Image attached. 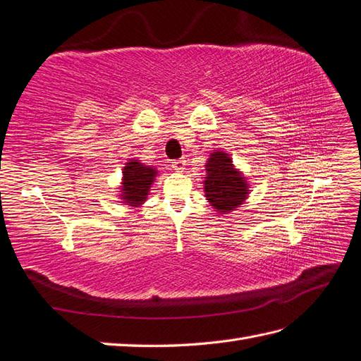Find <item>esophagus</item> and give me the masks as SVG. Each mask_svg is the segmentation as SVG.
<instances>
[{"label": "esophagus", "instance_id": "34e87169", "mask_svg": "<svg viewBox=\"0 0 361 361\" xmlns=\"http://www.w3.org/2000/svg\"><path fill=\"white\" fill-rule=\"evenodd\" d=\"M187 165V160L185 159H178V160H173L171 166L174 168L176 171H183V168Z\"/></svg>", "mask_w": 361, "mask_h": 361}]
</instances>
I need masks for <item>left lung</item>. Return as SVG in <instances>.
Masks as SVG:
<instances>
[{
    "label": "left lung",
    "mask_w": 361,
    "mask_h": 361,
    "mask_svg": "<svg viewBox=\"0 0 361 361\" xmlns=\"http://www.w3.org/2000/svg\"><path fill=\"white\" fill-rule=\"evenodd\" d=\"M205 168V196L216 210L227 213L245 201L248 185L241 173L235 170L228 154L216 151L207 160Z\"/></svg>",
    "instance_id": "8db88e82"
}]
</instances>
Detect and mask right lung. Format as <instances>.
Masks as SVG:
<instances>
[{"label":"right lung","instance_id":"1","mask_svg":"<svg viewBox=\"0 0 361 361\" xmlns=\"http://www.w3.org/2000/svg\"><path fill=\"white\" fill-rule=\"evenodd\" d=\"M156 170L140 162H128L123 168V196L125 202L131 207L143 204L147 199L151 183L154 182Z\"/></svg>","mask_w":361,"mask_h":361}]
</instances>
